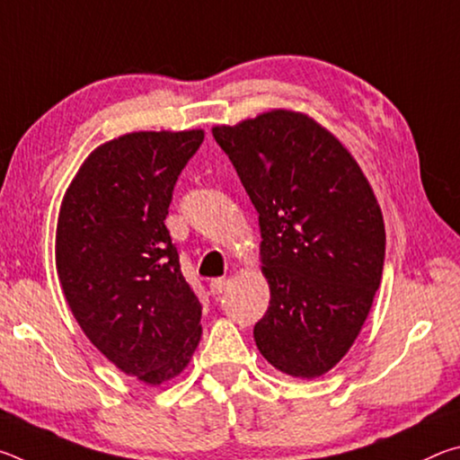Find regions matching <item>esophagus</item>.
<instances>
[{
  "label": "esophagus",
  "mask_w": 460,
  "mask_h": 460,
  "mask_svg": "<svg viewBox=\"0 0 460 460\" xmlns=\"http://www.w3.org/2000/svg\"><path fill=\"white\" fill-rule=\"evenodd\" d=\"M227 284H229L227 278H215L211 279V284H208V290H211L213 296H221L225 290H227Z\"/></svg>",
  "instance_id": "obj_1"
}]
</instances>
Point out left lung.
<instances>
[{"instance_id":"obj_1","label":"left lung","mask_w":460,"mask_h":460,"mask_svg":"<svg viewBox=\"0 0 460 460\" xmlns=\"http://www.w3.org/2000/svg\"><path fill=\"white\" fill-rule=\"evenodd\" d=\"M213 137L260 213L270 306L260 353L292 377H321L359 334L385 258L384 215L345 146L305 113L274 109Z\"/></svg>"}]
</instances>
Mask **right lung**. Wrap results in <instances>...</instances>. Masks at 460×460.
<instances>
[{
  "label": "right lung",
  "mask_w": 460,
  "mask_h": 460,
  "mask_svg": "<svg viewBox=\"0 0 460 460\" xmlns=\"http://www.w3.org/2000/svg\"><path fill=\"white\" fill-rule=\"evenodd\" d=\"M202 139V129L115 137L83 162L60 205L57 271L68 306L115 367L150 385L189 365L202 332L164 225Z\"/></svg>",
  "instance_id": "obj_1"
}]
</instances>
